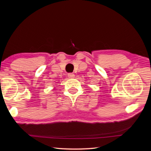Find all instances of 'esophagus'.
<instances>
[{
    "label": "esophagus",
    "mask_w": 151,
    "mask_h": 151,
    "mask_svg": "<svg viewBox=\"0 0 151 151\" xmlns=\"http://www.w3.org/2000/svg\"><path fill=\"white\" fill-rule=\"evenodd\" d=\"M74 74H73V73H69V74H68V78H70V79H72V78H74Z\"/></svg>",
    "instance_id": "esophagus-1"
}]
</instances>
